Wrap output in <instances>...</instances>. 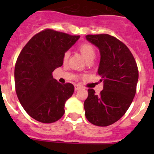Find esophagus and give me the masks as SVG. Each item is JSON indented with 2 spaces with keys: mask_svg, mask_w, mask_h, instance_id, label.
Returning <instances> with one entry per match:
<instances>
[{
  "mask_svg": "<svg viewBox=\"0 0 154 154\" xmlns=\"http://www.w3.org/2000/svg\"><path fill=\"white\" fill-rule=\"evenodd\" d=\"M82 88V86L81 85H79V84H75L74 85V89L76 90V91H77V90L80 89V88Z\"/></svg>",
  "mask_w": 154,
  "mask_h": 154,
  "instance_id": "34e87169",
  "label": "esophagus"
}]
</instances>
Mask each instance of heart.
Returning a JSON list of instances; mask_svg holds the SVG:
<instances>
[{"label":"heart","instance_id":"heart-1","mask_svg":"<svg viewBox=\"0 0 154 154\" xmlns=\"http://www.w3.org/2000/svg\"><path fill=\"white\" fill-rule=\"evenodd\" d=\"M78 51L82 54V55L86 58V60H91L95 55V49L94 47L88 42H83L78 46ZM69 57V53L66 52L63 55V63H67Z\"/></svg>","mask_w":154,"mask_h":154}]
</instances>
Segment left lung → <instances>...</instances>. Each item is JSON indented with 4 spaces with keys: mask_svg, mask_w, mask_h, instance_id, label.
Instances as JSON below:
<instances>
[{
    "mask_svg": "<svg viewBox=\"0 0 154 154\" xmlns=\"http://www.w3.org/2000/svg\"><path fill=\"white\" fill-rule=\"evenodd\" d=\"M86 39L100 50L97 74L103 81L99 95L88 88L85 116L92 125L106 127L119 121L131 104L139 79L137 64L129 48L109 34L87 35Z\"/></svg>",
    "mask_w": 154,
    "mask_h": 154,
    "instance_id": "8db88e82",
    "label": "left lung"
}]
</instances>
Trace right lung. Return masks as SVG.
<instances>
[{
    "label": "right lung",
    "mask_w": 154,
    "mask_h": 154,
    "mask_svg": "<svg viewBox=\"0 0 154 154\" xmlns=\"http://www.w3.org/2000/svg\"><path fill=\"white\" fill-rule=\"evenodd\" d=\"M80 38L45 29L34 35L18 55L15 66L17 96L30 117L50 124L61 119L74 85L61 84L52 72L63 64V55Z\"/></svg>",
    "instance_id": "1"
}]
</instances>
